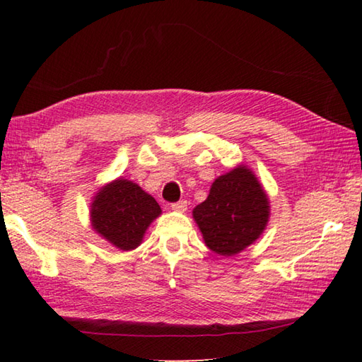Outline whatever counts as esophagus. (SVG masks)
<instances>
[{"label":"esophagus","instance_id":"34e87169","mask_svg":"<svg viewBox=\"0 0 362 362\" xmlns=\"http://www.w3.org/2000/svg\"><path fill=\"white\" fill-rule=\"evenodd\" d=\"M170 207H173V209L177 211V212H185L187 211V201L180 199V201H177V203H174Z\"/></svg>","mask_w":362,"mask_h":362}]
</instances>
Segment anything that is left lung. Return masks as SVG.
<instances>
[{
	"label": "left lung",
	"instance_id": "left-lung-1",
	"mask_svg": "<svg viewBox=\"0 0 362 362\" xmlns=\"http://www.w3.org/2000/svg\"><path fill=\"white\" fill-rule=\"evenodd\" d=\"M206 246L231 257L250 246L269 218L268 196L252 170L238 166L214 180L204 203L193 209Z\"/></svg>",
	"mask_w": 362,
	"mask_h": 362
}]
</instances>
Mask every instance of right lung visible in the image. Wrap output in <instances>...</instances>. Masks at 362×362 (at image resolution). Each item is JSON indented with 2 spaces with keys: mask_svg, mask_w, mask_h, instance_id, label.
Here are the masks:
<instances>
[{
  "mask_svg": "<svg viewBox=\"0 0 362 362\" xmlns=\"http://www.w3.org/2000/svg\"><path fill=\"white\" fill-rule=\"evenodd\" d=\"M161 214L151 194L137 183L116 179L94 196L90 204L93 228L121 250H132L144 240L150 223Z\"/></svg>",
  "mask_w": 362,
  "mask_h": 362,
  "instance_id": "obj_1",
  "label": "right lung"
}]
</instances>
